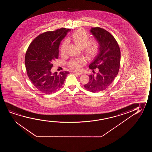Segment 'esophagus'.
Returning a JSON list of instances; mask_svg holds the SVG:
<instances>
[{"label": "esophagus", "mask_w": 152, "mask_h": 152, "mask_svg": "<svg viewBox=\"0 0 152 152\" xmlns=\"http://www.w3.org/2000/svg\"><path fill=\"white\" fill-rule=\"evenodd\" d=\"M73 73H75V74H77V75H81L82 74H83L82 73H80V72H77V71H73Z\"/></svg>", "instance_id": "obj_1"}]
</instances>
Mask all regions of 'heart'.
Returning <instances> with one entry per match:
<instances>
[{"label":"heart","mask_w":152,"mask_h":152,"mask_svg":"<svg viewBox=\"0 0 152 152\" xmlns=\"http://www.w3.org/2000/svg\"><path fill=\"white\" fill-rule=\"evenodd\" d=\"M74 42L80 48H84V50L87 56L91 58L98 53L100 45L98 41L93 40L90 42V37L89 34L83 29H78L74 31L72 35ZM69 40L66 39L63 42L60 48L61 54L64 55L66 52L67 48L69 45ZM85 60L83 58H73L69 62L71 68L75 69H80L85 64Z\"/></svg>","instance_id":"1"}]
</instances>
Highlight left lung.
Here are the masks:
<instances>
[{
  "label": "left lung",
  "mask_w": 152,
  "mask_h": 152,
  "mask_svg": "<svg viewBox=\"0 0 152 152\" xmlns=\"http://www.w3.org/2000/svg\"><path fill=\"white\" fill-rule=\"evenodd\" d=\"M90 33L100 45L98 55L89 65L91 69H98V72L89 75V81L84 87L90 91H102L110 85L118 73L121 50L115 38L105 29L92 27Z\"/></svg>",
  "instance_id": "8db88e82"
}]
</instances>
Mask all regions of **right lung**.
<instances>
[{"label":"right lung","instance_id":"right-lung-1","mask_svg":"<svg viewBox=\"0 0 152 152\" xmlns=\"http://www.w3.org/2000/svg\"><path fill=\"white\" fill-rule=\"evenodd\" d=\"M71 29L61 28L45 32L36 37L27 49L25 64L27 76L39 91L45 94L54 93L61 88L69 72L52 73V62L58 59V47Z\"/></svg>","mask_w":152,"mask_h":152}]
</instances>
